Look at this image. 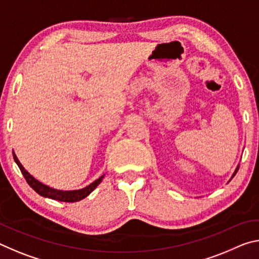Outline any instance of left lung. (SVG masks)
<instances>
[{
	"instance_id": "left-lung-1",
	"label": "left lung",
	"mask_w": 259,
	"mask_h": 259,
	"mask_svg": "<svg viewBox=\"0 0 259 259\" xmlns=\"http://www.w3.org/2000/svg\"><path fill=\"white\" fill-rule=\"evenodd\" d=\"M238 170H239V165H238V166H236V169H235V171H234V172H233V175H232V178H233V177H234V176H235V174H236V172H238ZM232 178H231V179H232Z\"/></svg>"
}]
</instances>
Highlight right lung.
Masks as SVG:
<instances>
[{
    "label": "right lung",
    "mask_w": 259,
    "mask_h": 259,
    "mask_svg": "<svg viewBox=\"0 0 259 259\" xmlns=\"http://www.w3.org/2000/svg\"><path fill=\"white\" fill-rule=\"evenodd\" d=\"M14 154V159L16 161V163L18 164L19 169L21 174L24 175V177L26 179V182L28 183V185L33 188V190L40 194L41 196H45V198H49L52 200H57V201H61V202H77L82 199L87 198L88 195L93 192L96 187H97L100 182L103 181V178L105 175L100 176L98 179H96L94 183H91L90 185L85 186L84 188H81V190H75V191H60V190H56V188H52L45 185L41 182H38L37 179H35L32 175H30L27 170H26L18 160V157L15 154V152L12 153Z\"/></svg>",
    "instance_id": "1"
}]
</instances>
